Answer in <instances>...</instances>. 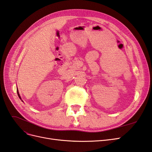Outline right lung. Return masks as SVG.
I'll list each match as a JSON object with an SVG mask.
<instances>
[{
  "instance_id": "right-lung-1",
  "label": "right lung",
  "mask_w": 152,
  "mask_h": 152,
  "mask_svg": "<svg viewBox=\"0 0 152 152\" xmlns=\"http://www.w3.org/2000/svg\"><path fill=\"white\" fill-rule=\"evenodd\" d=\"M17 93H18V97H19V98L21 99V96H20V94H19V91H18V88H17ZM21 101L23 102V100H22V99H21Z\"/></svg>"
}]
</instances>
